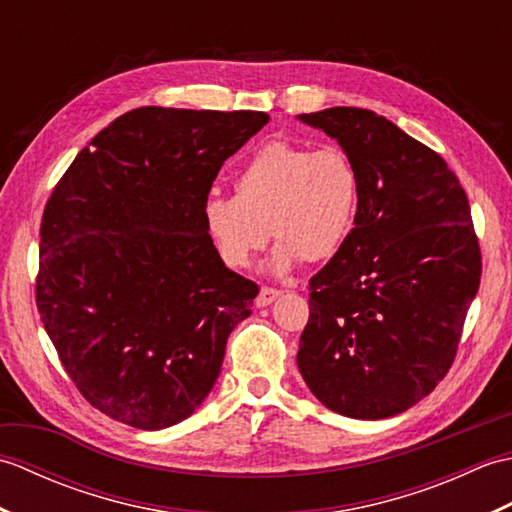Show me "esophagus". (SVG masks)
Instances as JSON below:
<instances>
[{
  "instance_id": "esophagus-1",
  "label": "esophagus",
  "mask_w": 512,
  "mask_h": 512,
  "mask_svg": "<svg viewBox=\"0 0 512 512\" xmlns=\"http://www.w3.org/2000/svg\"><path fill=\"white\" fill-rule=\"evenodd\" d=\"M281 295L279 290H275V288H262L259 290V295H257V306L259 308H266V306H270V303H273L277 297Z\"/></svg>"
}]
</instances>
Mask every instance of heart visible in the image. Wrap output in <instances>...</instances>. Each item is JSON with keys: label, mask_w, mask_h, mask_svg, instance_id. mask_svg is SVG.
<instances>
[{"label": "heart", "mask_w": 512, "mask_h": 512, "mask_svg": "<svg viewBox=\"0 0 512 512\" xmlns=\"http://www.w3.org/2000/svg\"><path fill=\"white\" fill-rule=\"evenodd\" d=\"M235 195H209L202 220L217 257L246 268L270 235V270L288 273L301 259L325 262L352 233L361 178L343 149L312 151L273 140L250 156L233 180Z\"/></svg>", "instance_id": "heart-1"}]
</instances>
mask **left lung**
I'll return each instance as SVG.
<instances>
[{
	"label": "left lung",
	"mask_w": 512,
	"mask_h": 512,
	"mask_svg": "<svg viewBox=\"0 0 512 512\" xmlns=\"http://www.w3.org/2000/svg\"><path fill=\"white\" fill-rule=\"evenodd\" d=\"M358 169L343 248L310 279L297 365L325 407L383 420L447 376L482 277L471 206L436 151L361 107L301 114Z\"/></svg>",
	"instance_id": "left-lung-1"
}]
</instances>
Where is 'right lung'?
Segmentation results:
<instances>
[{
	"mask_svg": "<svg viewBox=\"0 0 512 512\" xmlns=\"http://www.w3.org/2000/svg\"><path fill=\"white\" fill-rule=\"evenodd\" d=\"M264 112L138 107L92 138L41 220L37 308L76 389L129 427L178 424L209 396L257 284L217 257L211 184Z\"/></svg>",
	"mask_w": 512,
	"mask_h": 512,
	"instance_id": "add662e5",
	"label": "right lung"
}]
</instances>
